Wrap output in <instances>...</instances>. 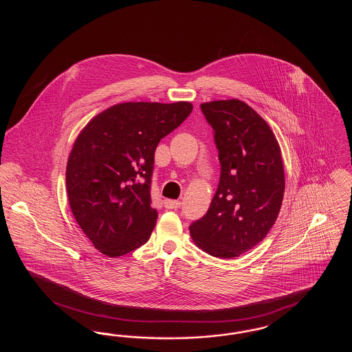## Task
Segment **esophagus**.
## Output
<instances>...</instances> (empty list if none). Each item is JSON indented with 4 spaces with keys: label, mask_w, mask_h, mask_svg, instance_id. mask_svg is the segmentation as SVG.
I'll use <instances>...</instances> for the list:
<instances>
[{
    "label": "esophagus",
    "mask_w": 352,
    "mask_h": 352,
    "mask_svg": "<svg viewBox=\"0 0 352 352\" xmlns=\"http://www.w3.org/2000/svg\"><path fill=\"white\" fill-rule=\"evenodd\" d=\"M164 206H165V208H168V210H177V208L181 207V201L166 199V201H164Z\"/></svg>",
    "instance_id": "34e87169"
}]
</instances>
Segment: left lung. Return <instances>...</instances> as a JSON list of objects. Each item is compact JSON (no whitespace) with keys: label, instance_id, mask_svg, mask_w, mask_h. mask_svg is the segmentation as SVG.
<instances>
[{"label":"left lung","instance_id":"1","mask_svg":"<svg viewBox=\"0 0 352 352\" xmlns=\"http://www.w3.org/2000/svg\"><path fill=\"white\" fill-rule=\"evenodd\" d=\"M201 109L215 133L220 181L190 234L208 254L234 258L263 241L278 217L285 191L281 149L267 121L244 101H210Z\"/></svg>","mask_w":352,"mask_h":352}]
</instances>
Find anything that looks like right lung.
I'll return each instance as SVG.
<instances>
[{"label":"right lung","instance_id":"add662e5","mask_svg":"<svg viewBox=\"0 0 352 352\" xmlns=\"http://www.w3.org/2000/svg\"><path fill=\"white\" fill-rule=\"evenodd\" d=\"M192 111L188 101L121 102L92 118L68 157L74 218L96 250L118 257L145 244L158 218L151 207L154 151Z\"/></svg>","mask_w":352,"mask_h":352}]
</instances>
